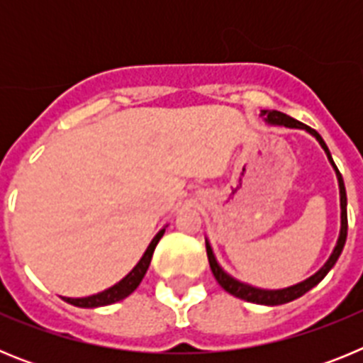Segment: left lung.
<instances>
[{"label": "left lung", "instance_id": "1", "mask_svg": "<svg viewBox=\"0 0 363 363\" xmlns=\"http://www.w3.org/2000/svg\"><path fill=\"white\" fill-rule=\"evenodd\" d=\"M262 116H265V121L269 125H280V127H289V129H303L318 140V143L322 145V149L325 150L327 158L331 162L333 169L336 172V178H338V187H340V209H342V223H340V236H338V242H336L335 249H333L331 256L327 259L325 264L322 265L320 271H316L313 277H309L307 280L300 281L296 285H291V287H285V289H259V287H252L249 284H243V281L236 280L233 278L230 274H227L223 269L220 267L218 264L216 256L213 252V247H211L209 240H205V247H207V258H209V265H211V271H213L214 278H216L218 284L223 287L229 294L236 298H242L245 301H252V303H259V306H281V303H289V301L296 300V298L303 296L307 291H311L314 285H318L320 281L325 278V274L335 267L336 259L340 258L342 251H344V245H345V240H347V194H345V185H344V179H342V174H340L338 167L335 165L331 158V152L327 149L325 142L322 140L318 133L307 125H303L301 121L294 120V118L287 116L284 112L280 111H262Z\"/></svg>", "mask_w": 363, "mask_h": 363}]
</instances>
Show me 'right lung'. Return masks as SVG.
<instances>
[{"instance_id": "obj_1", "label": "right lung", "mask_w": 363, "mask_h": 363, "mask_svg": "<svg viewBox=\"0 0 363 363\" xmlns=\"http://www.w3.org/2000/svg\"><path fill=\"white\" fill-rule=\"evenodd\" d=\"M163 233H165V227H163V229L160 230L156 236H154L152 242H150L149 247H147V251L143 252L142 259H140V262L134 265L133 271H130L129 274L123 278V280L118 281L116 285H112V287H108V289L101 291V293H98V294H92V296H85V298H65L63 296V300H65L67 303H70V306L92 309V307L111 306V303H116V301H120V300H123V298L129 296L130 293H134V291L138 289V285L142 284L147 269H149V265H150V259H152L154 249H156L158 242L162 240Z\"/></svg>"}]
</instances>
